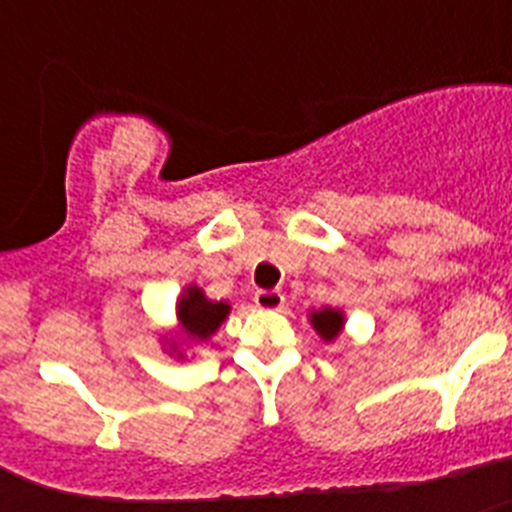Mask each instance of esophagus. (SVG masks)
Masks as SVG:
<instances>
[{
  "label": "esophagus",
  "instance_id": "esophagus-1",
  "mask_svg": "<svg viewBox=\"0 0 512 512\" xmlns=\"http://www.w3.org/2000/svg\"><path fill=\"white\" fill-rule=\"evenodd\" d=\"M253 302H256L259 310H282L284 295L282 292H256Z\"/></svg>",
  "mask_w": 512,
  "mask_h": 512
}]
</instances>
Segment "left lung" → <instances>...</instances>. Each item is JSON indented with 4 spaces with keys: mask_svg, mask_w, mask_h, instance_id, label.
<instances>
[{
    "mask_svg": "<svg viewBox=\"0 0 512 512\" xmlns=\"http://www.w3.org/2000/svg\"><path fill=\"white\" fill-rule=\"evenodd\" d=\"M307 320L315 328L320 338L325 343H333L343 333V325H346V315L338 307H320V310L307 312Z\"/></svg>",
    "mask_w": 512,
    "mask_h": 512,
    "instance_id": "1",
    "label": "left lung"
}]
</instances>
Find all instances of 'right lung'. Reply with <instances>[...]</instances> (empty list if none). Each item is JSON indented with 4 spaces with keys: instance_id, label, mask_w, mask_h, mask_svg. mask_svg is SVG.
I'll return each instance as SVG.
<instances>
[{
    "instance_id": "1",
    "label": "right lung",
    "mask_w": 512,
    "mask_h": 512,
    "mask_svg": "<svg viewBox=\"0 0 512 512\" xmlns=\"http://www.w3.org/2000/svg\"><path fill=\"white\" fill-rule=\"evenodd\" d=\"M230 315V305L223 300H210L200 284H187L176 300V325L169 333H161V348L174 359H184V348L207 343L217 328Z\"/></svg>"
}]
</instances>
